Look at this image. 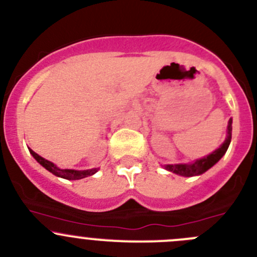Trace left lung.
Returning a JSON list of instances; mask_svg holds the SVG:
<instances>
[{"label": "left lung", "instance_id": "obj_1", "mask_svg": "<svg viewBox=\"0 0 257 257\" xmlns=\"http://www.w3.org/2000/svg\"><path fill=\"white\" fill-rule=\"evenodd\" d=\"M232 138V118H229L228 126H227V138L224 143L219 146L217 150L209 154L208 156H204L202 159H198L192 164H174V165H164V168L169 172L175 173L182 177H194V175L203 174L208 169H211L214 164L218 163L221 160L222 156L226 154L227 149H228L229 143H231Z\"/></svg>", "mask_w": 257, "mask_h": 257}]
</instances>
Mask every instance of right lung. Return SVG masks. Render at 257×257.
Returning a JSON list of instances; mask_svg holds the SVG:
<instances>
[{"instance_id":"right-lung-1","label":"right lung","mask_w":257,"mask_h":257,"mask_svg":"<svg viewBox=\"0 0 257 257\" xmlns=\"http://www.w3.org/2000/svg\"><path fill=\"white\" fill-rule=\"evenodd\" d=\"M30 150V154L31 155L35 158V160L38 161L40 165H43L44 168H45L46 170H49L50 173H53L54 175H57V177H60V178H64V179H68V180H78V179H83V178H87V177H90V175L96 174L97 172H98V169H89V170H73V169H59V168L57 167V165H54L51 161L46 160V159L41 158L40 155H38V154L35 153V151H33L31 149H29Z\"/></svg>"}]
</instances>
